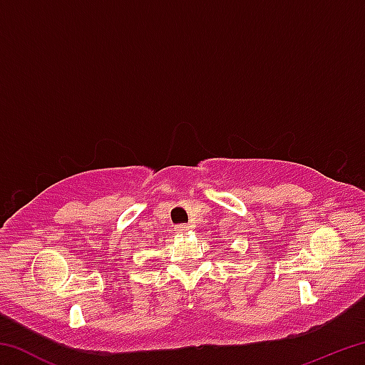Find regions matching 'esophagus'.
Wrapping results in <instances>:
<instances>
[{"label":"esophagus","instance_id":"34e87169","mask_svg":"<svg viewBox=\"0 0 365 365\" xmlns=\"http://www.w3.org/2000/svg\"><path fill=\"white\" fill-rule=\"evenodd\" d=\"M188 230H190L188 225H177L175 227V233H185V232H188Z\"/></svg>","mask_w":365,"mask_h":365}]
</instances>
